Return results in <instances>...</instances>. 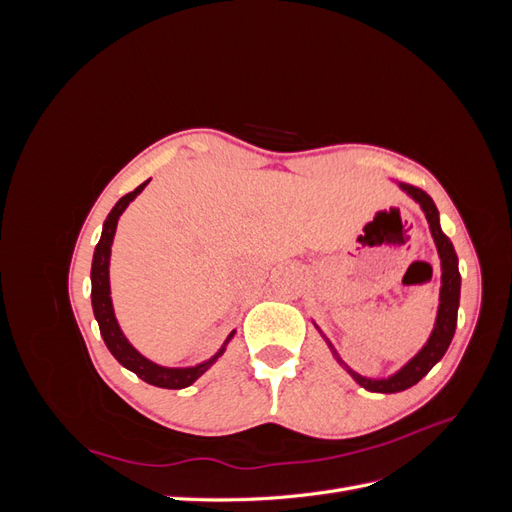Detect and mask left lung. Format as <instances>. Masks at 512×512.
Masks as SVG:
<instances>
[{
	"mask_svg": "<svg viewBox=\"0 0 512 512\" xmlns=\"http://www.w3.org/2000/svg\"><path fill=\"white\" fill-rule=\"evenodd\" d=\"M401 192H406L414 203H418L421 211L425 213L427 224H429V232L433 237V243H436V250L440 256V303H438V314H436V322H433V329L431 335L427 337V342L423 344V348L418 350L412 359L401 365L395 374L386 376V378H365L361 374H356L354 369H350L344 361L342 356L337 354V350L333 348V344L329 342L324 333L318 329V324L314 322V327L320 331V335L324 337V342L331 348L335 361L342 365L348 374L354 378V382H359L363 389L371 391V393H399V391H406L410 386H414L418 380L425 378L429 374V369L436 365L444 352L448 350L453 342V335L457 329V309H459V292H461V275H459V258L455 247L448 239L442 226H440V213L436 203H433L431 196L425 194L423 190L414 188V185L408 183H397Z\"/></svg>",
	"mask_w": 512,
	"mask_h": 512,
	"instance_id": "8db88e82",
	"label": "left lung"
}]
</instances>
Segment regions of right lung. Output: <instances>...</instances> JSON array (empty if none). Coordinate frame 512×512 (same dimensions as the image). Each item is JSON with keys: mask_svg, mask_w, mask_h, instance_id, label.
<instances>
[{"mask_svg": "<svg viewBox=\"0 0 512 512\" xmlns=\"http://www.w3.org/2000/svg\"><path fill=\"white\" fill-rule=\"evenodd\" d=\"M147 183H149V179L138 185L134 192L121 196L115 203V207L111 209V213L106 215V220L102 224L100 241L94 250V260H91V307H94V316L98 320L100 335L104 339L106 348L111 350V354L123 367L134 371V374L141 380H145L153 386H160V389H185V386L194 384L215 361L220 359V356L226 352V346L230 344V339L235 337L237 331H230V335L224 339L220 350L213 356H209L207 361L192 365V367H164V365L153 363L147 359V356L138 352L128 342V337L123 335L119 322L115 318V307H113V299H111V275H108V267H111V247H113V239H115L117 222L121 218V213L126 211L132 200L145 190Z\"/></svg>", "mask_w": 512, "mask_h": 512, "instance_id": "1", "label": "right lung"}]
</instances>
